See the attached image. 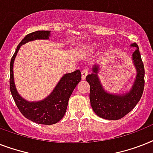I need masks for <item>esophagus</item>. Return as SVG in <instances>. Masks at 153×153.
<instances>
[{"instance_id":"esophagus-1","label":"esophagus","mask_w":153,"mask_h":153,"mask_svg":"<svg viewBox=\"0 0 153 153\" xmlns=\"http://www.w3.org/2000/svg\"><path fill=\"white\" fill-rule=\"evenodd\" d=\"M87 74H88V71L86 69L82 70V80L86 79V77Z\"/></svg>"}]
</instances>
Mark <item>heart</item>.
Returning a JSON list of instances; mask_svg holds the SVG:
<instances>
[{
  "mask_svg": "<svg viewBox=\"0 0 153 153\" xmlns=\"http://www.w3.org/2000/svg\"><path fill=\"white\" fill-rule=\"evenodd\" d=\"M95 47H96V46H94V47H93V48H95Z\"/></svg>",
  "mask_w": 153,
  "mask_h": 153,
  "instance_id": "heart-1",
  "label": "heart"
}]
</instances>
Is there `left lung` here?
<instances>
[{
  "label": "left lung",
  "instance_id": "obj_1",
  "mask_svg": "<svg viewBox=\"0 0 153 153\" xmlns=\"http://www.w3.org/2000/svg\"><path fill=\"white\" fill-rule=\"evenodd\" d=\"M133 53V64L137 70L135 81L130 91L122 94L108 93L102 86L98 73L99 65L95 64L92 68L93 73L88 74L86 79L90 84V100L94 112L98 117L106 120H118L128 114L136 106L142 96L145 87V68L137 44Z\"/></svg>",
  "mask_w": 153,
  "mask_h": 153
}]
</instances>
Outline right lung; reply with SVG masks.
<instances>
[{"mask_svg":"<svg viewBox=\"0 0 153 153\" xmlns=\"http://www.w3.org/2000/svg\"><path fill=\"white\" fill-rule=\"evenodd\" d=\"M51 31H36L27 35L21 40L10 62L9 86L13 98L20 113L30 121L42 125H53L63 117L72 92L81 80L79 70L64 74L55 89L46 98L38 102H28L18 94L13 78V63L20 46L36 39H48Z\"/></svg>","mask_w":153,"mask_h":153,"instance_id":"right-lung-1","label":"right lung"}]
</instances>
